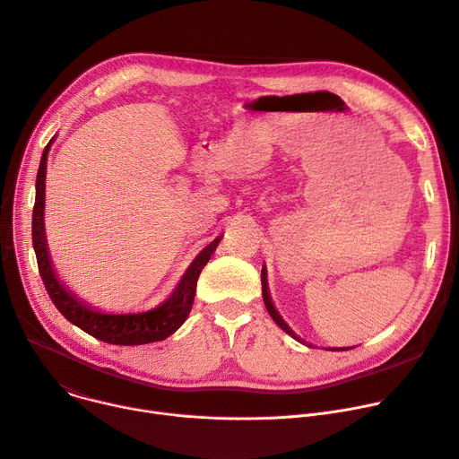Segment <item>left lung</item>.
<instances>
[{
  "instance_id": "left-lung-1",
  "label": "left lung",
  "mask_w": 459,
  "mask_h": 459,
  "mask_svg": "<svg viewBox=\"0 0 459 459\" xmlns=\"http://www.w3.org/2000/svg\"><path fill=\"white\" fill-rule=\"evenodd\" d=\"M262 293H264V302H265V307H267V311H269V315L273 316V320L287 333V335H290V337H295L297 341H300V337H297L295 333H293V329H290L287 324H285V320L278 315V311H276V307L273 306V300H271V297H269V285H267V271H265V267L262 269ZM344 350H350V348H333V351H344Z\"/></svg>"
}]
</instances>
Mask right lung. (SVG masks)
I'll use <instances>...</instances> for the list:
<instances>
[{"mask_svg": "<svg viewBox=\"0 0 459 459\" xmlns=\"http://www.w3.org/2000/svg\"><path fill=\"white\" fill-rule=\"evenodd\" d=\"M53 143V139H51ZM46 146L44 153H41L39 169L36 176V199L32 208V245L38 260V271L48 293L56 306V309L74 325H78L82 331L90 333L91 337L104 341L108 344H118V346H139V344H150L157 341H164L176 333L181 324L188 318L194 297H195V285L197 278L211 260L212 253L220 243V238H216L211 245H206L203 251L197 255V258L190 264L185 276L181 278L179 285L176 287L170 299L162 302L159 307L144 313H130V315H106L100 311L91 309L86 302L76 299L73 293L64 287V283L58 280L51 256L48 251V239L44 230V203H46V170H48V153L49 146Z\"/></svg>", "mask_w": 459, "mask_h": 459, "instance_id": "1", "label": "right lung"}]
</instances>
